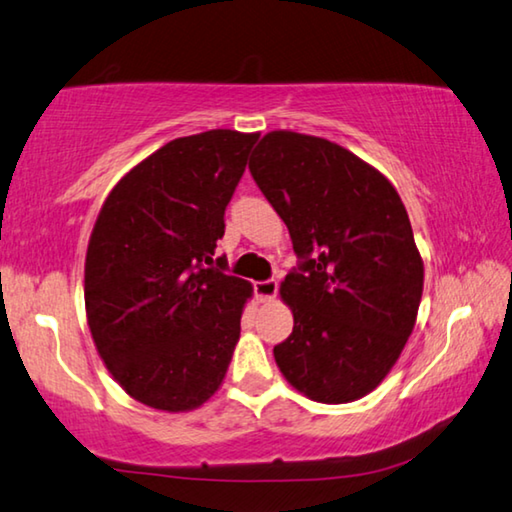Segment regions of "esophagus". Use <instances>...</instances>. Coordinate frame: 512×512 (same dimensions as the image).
I'll use <instances>...</instances> for the list:
<instances>
[{
    "mask_svg": "<svg viewBox=\"0 0 512 512\" xmlns=\"http://www.w3.org/2000/svg\"><path fill=\"white\" fill-rule=\"evenodd\" d=\"M255 296L259 303H269L278 294V280H259L255 282Z\"/></svg>",
    "mask_w": 512,
    "mask_h": 512,
    "instance_id": "1",
    "label": "esophagus"
}]
</instances>
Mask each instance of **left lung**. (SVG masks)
Listing matches in <instances>:
<instances>
[{"label": "left lung", "mask_w": 512, "mask_h": 512, "mask_svg": "<svg viewBox=\"0 0 512 512\" xmlns=\"http://www.w3.org/2000/svg\"><path fill=\"white\" fill-rule=\"evenodd\" d=\"M253 154L250 175L298 255L280 287L294 332L275 362L312 401L362 399L415 328L424 262L408 212L385 175L319 136L271 132Z\"/></svg>", "instance_id": "8db88e82"}]
</instances>
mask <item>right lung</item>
Returning <instances> with one entry per match:
<instances>
[{"label":"right lung","instance_id":"right-lung-1","mask_svg":"<svg viewBox=\"0 0 512 512\" xmlns=\"http://www.w3.org/2000/svg\"><path fill=\"white\" fill-rule=\"evenodd\" d=\"M257 139L212 129L166 143L113 186L95 221L88 328L111 376L150 408H198L230 367L253 287L223 257L212 264Z\"/></svg>","mask_w":512,"mask_h":512}]
</instances>
